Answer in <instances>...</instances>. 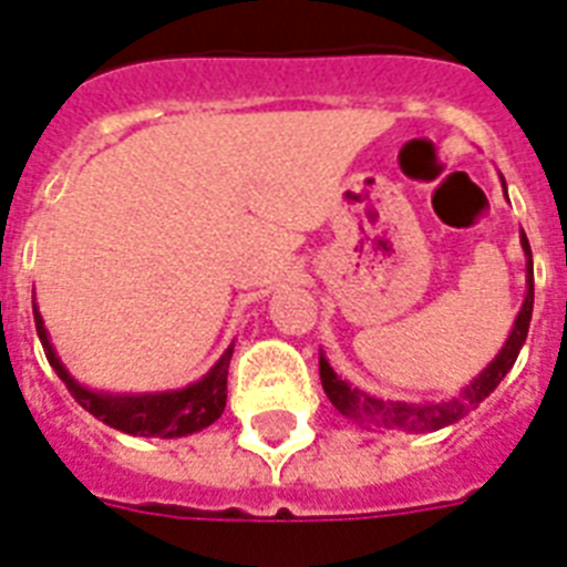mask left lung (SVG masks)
Segmentation results:
<instances>
[{
	"mask_svg": "<svg viewBox=\"0 0 567 567\" xmlns=\"http://www.w3.org/2000/svg\"><path fill=\"white\" fill-rule=\"evenodd\" d=\"M506 189V184H504ZM520 248L527 255V296H524V305H520L518 316H515V324L506 337L504 348L497 351V357L488 362L486 369L480 371L477 378L471 380L468 386L460 392V398H451V401H439V404H406V401H380V398L362 392V389L351 386L348 380H342L333 371V365L328 362V357L319 354V378L321 386H324V395L330 398V404L337 406L342 415L354 419L357 424H369V427H389V430H439L454 424L471 412L480 401H486L492 392L497 389V383L506 378V371L513 369L515 360H518L520 346L527 342L529 319H533V251H529V243L520 230Z\"/></svg>",
	"mask_w": 567,
	"mask_h": 567,
	"instance_id": "8db88e82",
	"label": "left lung"
}]
</instances>
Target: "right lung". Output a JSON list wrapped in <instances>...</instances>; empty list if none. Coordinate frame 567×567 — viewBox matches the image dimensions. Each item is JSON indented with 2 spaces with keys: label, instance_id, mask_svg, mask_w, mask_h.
Instances as JSON below:
<instances>
[{
  "label": "right lung",
  "instance_id": "obj_1",
  "mask_svg": "<svg viewBox=\"0 0 567 567\" xmlns=\"http://www.w3.org/2000/svg\"><path fill=\"white\" fill-rule=\"evenodd\" d=\"M34 324H38L40 346L47 351L49 365L54 374L66 383L70 395L79 401L90 415H96L107 427L131 433V436H157V439H178L210 427L213 421L225 412L228 401V365L234 357V342L225 348V354L216 360L205 378L189 383L184 389H169V392H102L90 389L72 378L70 369L63 365L61 357L54 354L52 339L43 324L38 305H34Z\"/></svg>",
  "mask_w": 567,
  "mask_h": 567
}]
</instances>
